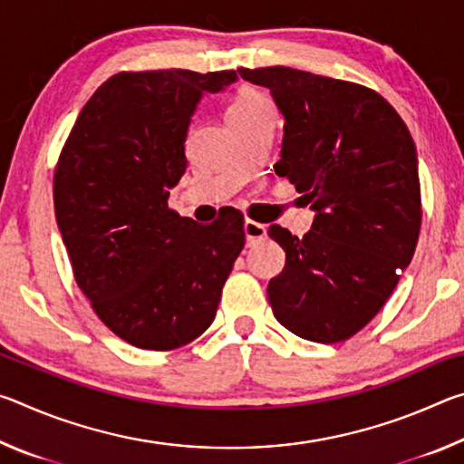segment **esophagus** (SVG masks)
Returning <instances> with one entry per match:
<instances>
[{
  "label": "esophagus",
  "mask_w": 464,
  "mask_h": 464,
  "mask_svg": "<svg viewBox=\"0 0 464 464\" xmlns=\"http://www.w3.org/2000/svg\"><path fill=\"white\" fill-rule=\"evenodd\" d=\"M243 233H246L247 246H254V243L262 241L266 237V227L254 221H246L243 223Z\"/></svg>",
  "instance_id": "1"
}]
</instances>
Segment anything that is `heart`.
Returning a JSON list of instances; mask_svg holds the SVG:
<instances>
[{
  "label": "heart",
  "instance_id": "obj_1",
  "mask_svg": "<svg viewBox=\"0 0 464 464\" xmlns=\"http://www.w3.org/2000/svg\"><path fill=\"white\" fill-rule=\"evenodd\" d=\"M264 104H268V100H266L260 92H256L251 88H243L231 102L229 110H227V119H231V116H237V114L251 112V110L260 108Z\"/></svg>",
  "mask_w": 464,
  "mask_h": 464
}]
</instances>
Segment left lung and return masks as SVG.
<instances>
[{
	"mask_svg": "<svg viewBox=\"0 0 464 464\" xmlns=\"http://www.w3.org/2000/svg\"><path fill=\"white\" fill-rule=\"evenodd\" d=\"M237 72L270 90L285 121L274 171L315 213L301 239L270 225L286 251L268 285L274 317L304 340H348L387 303L418 246L413 139L395 108L362 85L282 65Z\"/></svg>",
	"mask_w": 464,
	"mask_h": 464,
	"instance_id": "obj_1",
	"label": "left lung"
}]
</instances>
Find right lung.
<instances>
[{
	"instance_id": "obj_1",
	"label": "right lung",
	"mask_w": 464,
	"mask_h": 464,
	"mask_svg": "<svg viewBox=\"0 0 464 464\" xmlns=\"http://www.w3.org/2000/svg\"><path fill=\"white\" fill-rule=\"evenodd\" d=\"M235 72L116 73L77 116L54 171V217L98 317L137 348L190 343L215 321L241 254V213L198 225L168 208L184 145L207 93Z\"/></svg>"
}]
</instances>
